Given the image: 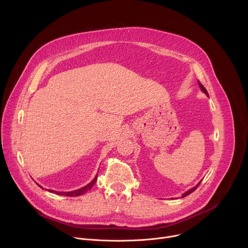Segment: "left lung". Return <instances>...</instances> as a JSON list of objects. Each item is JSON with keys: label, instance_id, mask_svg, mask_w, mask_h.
Returning <instances> with one entry per match:
<instances>
[{"label": "left lung", "instance_id": "obj_1", "mask_svg": "<svg viewBox=\"0 0 248 248\" xmlns=\"http://www.w3.org/2000/svg\"><path fill=\"white\" fill-rule=\"evenodd\" d=\"M198 83H199V87H200V88H201V90H202V92H204V93H205V94H206V95H207V96H209V94H208V92H207V90H206V88H205V87H204V86H202V84H201V83H200V82H199V81H198ZM200 183H201V182H200ZM200 183H199V184H198V185H196V186H195V187H194V188H192V189H190V190H189V191H187V192H186V193H184V194H183V195H182V198H184V197H186V196H188V195H190V194H191V193H193V192H194V191H195V190H196V189H197V188H198V186H199V185H200Z\"/></svg>", "mask_w": 248, "mask_h": 248}]
</instances>
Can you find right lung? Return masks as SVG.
I'll return each mask as SVG.
<instances>
[{
  "label": "right lung",
  "instance_id": "1",
  "mask_svg": "<svg viewBox=\"0 0 248 248\" xmlns=\"http://www.w3.org/2000/svg\"><path fill=\"white\" fill-rule=\"evenodd\" d=\"M97 179H98V176H96L95 178H94V180L93 181L91 182V183H89L88 185H86L85 187H83V188H81V189H78V190H75V191H71V192H57V191H53V190H47V191H49L50 193H54V194H56V195H61V196H67V197H77V196H81V195H83V194H85L87 191H89V190H91V188L94 186V184L96 183V181H97ZM39 186V185H38ZM40 187V186H39ZM40 188H42V187H40Z\"/></svg>",
  "mask_w": 248,
  "mask_h": 248
}]
</instances>
